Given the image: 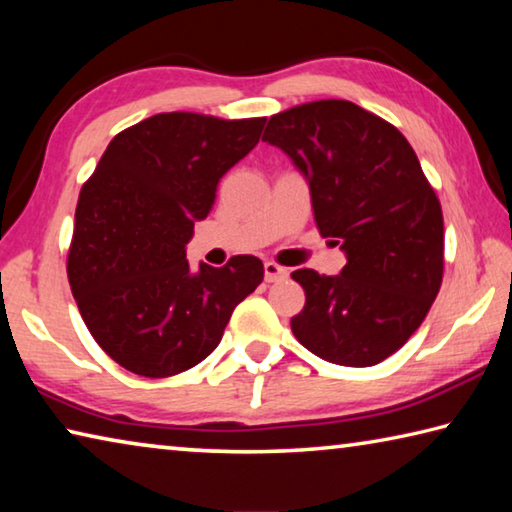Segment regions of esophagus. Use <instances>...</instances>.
Returning <instances> with one entry per match:
<instances>
[{"instance_id":"obj_1","label":"esophagus","mask_w":512,"mask_h":512,"mask_svg":"<svg viewBox=\"0 0 512 512\" xmlns=\"http://www.w3.org/2000/svg\"><path fill=\"white\" fill-rule=\"evenodd\" d=\"M264 277L266 282H280V280H287L289 277V268H284L275 262H266L264 264Z\"/></svg>"}]
</instances>
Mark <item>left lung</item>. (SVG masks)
<instances>
[{
    "instance_id": "obj_1",
    "label": "left lung",
    "mask_w": 512,
    "mask_h": 512,
    "mask_svg": "<svg viewBox=\"0 0 512 512\" xmlns=\"http://www.w3.org/2000/svg\"><path fill=\"white\" fill-rule=\"evenodd\" d=\"M264 142L305 176L314 219L348 264L298 268L296 339L329 363L366 368L411 339L443 282V210L406 137L352 101L302 103L268 119Z\"/></svg>"
}]
</instances>
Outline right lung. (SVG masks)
<instances>
[{
	"instance_id": "right-lung-1",
	"label": "right lung",
	"mask_w": 512,
	"mask_h": 512,
	"mask_svg": "<svg viewBox=\"0 0 512 512\" xmlns=\"http://www.w3.org/2000/svg\"><path fill=\"white\" fill-rule=\"evenodd\" d=\"M264 119L162 112L112 137L76 205L67 275L103 352L142 377L194 368L264 280L253 255L187 262L219 180L255 149Z\"/></svg>"
}]
</instances>
